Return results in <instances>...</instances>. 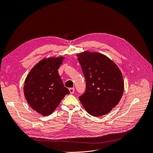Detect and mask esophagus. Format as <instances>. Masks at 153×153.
Instances as JSON below:
<instances>
[{"label": "esophagus", "mask_w": 153, "mask_h": 153, "mask_svg": "<svg viewBox=\"0 0 153 153\" xmlns=\"http://www.w3.org/2000/svg\"><path fill=\"white\" fill-rule=\"evenodd\" d=\"M69 90L71 94H73L74 92V88H71L69 89Z\"/></svg>", "instance_id": "obj_1"}]
</instances>
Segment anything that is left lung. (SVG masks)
Instances as JSON below:
<instances>
[{
  "mask_svg": "<svg viewBox=\"0 0 153 153\" xmlns=\"http://www.w3.org/2000/svg\"><path fill=\"white\" fill-rule=\"evenodd\" d=\"M86 79V91L79 97L92 116L105 115L119 103L124 90L122 74L108 56L85 51L77 54Z\"/></svg>",
  "mask_w": 153,
  "mask_h": 153,
  "instance_id": "8db88e82",
  "label": "left lung"
}]
</instances>
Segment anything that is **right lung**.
<instances>
[{
	"label": "right lung",
	"mask_w": 153,
	"mask_h": 153,
	"mask_svg": "<svg viewBox=\"0 0 153 153\" xmlns=\"http://www.w3.org/2000/svg\"><path fill=\"white\" fill-rule=\"evenodd\" d=\"M64 57H50L34 66L25 81L24 94L31 108L43 116L52 114L69 89L64 85L58 69Z\"/></svg>",
	"instance_id": "right-lung-1"
}]
</instances>
